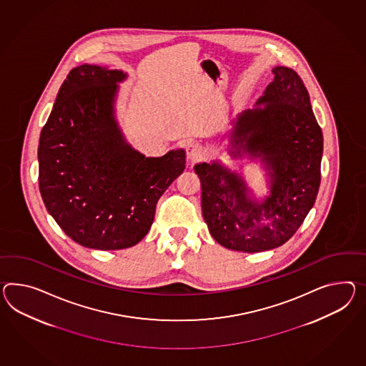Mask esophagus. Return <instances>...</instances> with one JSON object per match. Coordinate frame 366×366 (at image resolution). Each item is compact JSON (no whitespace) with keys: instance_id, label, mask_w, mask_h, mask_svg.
Instances as JSON below:
<instances>
[{"instance_id":"esophagus-1","label":"esophagus","mask_w":366,"mask_h":366,"mask_svg":"<svg viewBox=\"0 0 366 366\" xmlns=\"http://www.w3.org/2000/svg\"><path fill=\"white\" fill-rule=\"evenodd\" d=\"M204 156L202 147L196 143L189 144L187 147V157L189 164H194L196 161L199 160Z\"/></svg>"}]
</instances>
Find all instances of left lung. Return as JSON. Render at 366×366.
Wrapping results in <instances>:
<instances>
[{
  "instance_id": "1",
  "label": "left lung",
  "mask_w": 366,
  "mask_h": 366,
  "mask_svg": "<svg viewBox=\"0 0 366 366\" xmlns=\"http://www.w3.org/2000/svg\"><path fill=\"white\" fill-rule=\"evenodd\" d=\"M255 107L241 112L227 134L232 160L258 161L268 192L257 197L242 172L221 160L199 162L202 215L226 249L260 252L285 244L312 209L320 187L322 132L310 94L290 67L275 66Z\"/></svg>"
}]
</instances>
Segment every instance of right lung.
<instances>
[{"label": "right lung", "instance_id": "add662e5", "mask_svg": "<svg viewBox=\"0 0 366 366\" xmlns=\"http://www.w3.org/2000/svg\"><path fill=\"white\" fill-rule=\"evenodd\" d=\"M128 75L97 64L72 69L38 145L39 192L72 241L95 249L132 247L151 229L156 205L185 169L184 149L147 157L117 119Z\"/></svg>", "mask_w": 366, "mask_h": 366}]
</instances>
